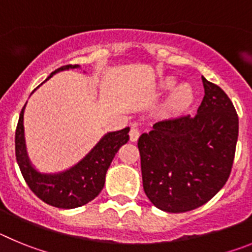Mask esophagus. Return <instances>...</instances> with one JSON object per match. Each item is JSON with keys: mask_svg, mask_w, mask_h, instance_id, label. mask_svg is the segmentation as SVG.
Returning a JSON list of instances; mask_svg holds the SVG:
<instances>
[{"mask_svg": "<svg viewBox=\"0 0 252 252\" xmlns=\"http://www.w3.org/2000/svg\"><path fill=\"white\" fill-rule=\"evenodd\" d=\"M139 137H140V131L137 130V128H135V127H132L130 130V140L132 142H135V141H137V140H139Z\"/></svg>", "mask_w": 252, "mask_h": 252, "instance_id": "esophagus-1", "label": "esophagus"}]
</instances>
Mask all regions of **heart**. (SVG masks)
<instances>
[{
	"label": "heart",
	"instance_id": "1",
	"mask_svg": "<svg viewBox=\"0 0 252 252\" xmlns=\"http://www.w3.org/2000/svg\"><path fill=\"white\" fill-rule=\"evenodd\" d=\"M175 84H177V78L165 77L159 82L158 88L161 92H166V91L172 90ZM194 88L189 83H182L177 86L173 92L170 93L165 104H164V108H165V111L171 113L183 112V111H186L187 108L190 107V104L194 101Z\"/></svg>",
	"mask_w": 252,
	"mask_h": 252
}]
</instances>
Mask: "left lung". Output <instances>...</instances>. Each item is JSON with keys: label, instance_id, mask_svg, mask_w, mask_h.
I'll use <instances>...</instances> for the list:
<instances>
[{"label": "left lung", "instance_id": "8db88e82", "mask_svg": "<svg viewBox=\"0 0 252 252\" xmlns=\"http://www.w3.org/2000/svg\"><path fill=\"white\" fill-rule=\"evenodd\" d=\"M204 97L197 115L159 120L139 137L144 190L164 212L203 206L230 177L239 117L228 95L202 77Z\"/></svg>", "mask_w": 252, "mask_h": 252}]
</instances>
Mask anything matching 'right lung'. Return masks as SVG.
<instances>
[{
    "label": "right lung",
    "mask_w": 252,
    "mask_h": 252,
    "mask_svg": "<svg viewBox=\"0 0 252 252\" xmlns=\"http://www.w3.org/2000/svg\"><path fill=\"white\" fill-rule=\"evenodd\" d=\"M79 65H65L57 69L48 77ZM46 79V81H48ZM35 92V91H34ZM32 92V93H34ZM21 110L15 135V153L21 174L29 188L45 203L57 208L72 209L87 204L99 194L104 186L106 173L113 158L122 145L128 141L130 127L104 133L92 150L83 159L65 170L41 173L30 161L24 133V112Z\"/></svg>",
    "instance_id": "right-lung-1"
}]
</instances>
